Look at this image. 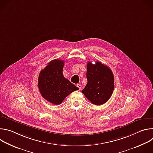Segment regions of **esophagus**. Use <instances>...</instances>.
Listing matches in <instances>:
<instances>
[{"instance_id":"obj_1","label":"esophagus","mask_w":153,"mask_h":153,"mask_svg":"<svg viewBox=\"0 0 153 153\" xmlns=\"http://www.w3.org/2000/svg\"><path fill=\"white\" fill-rule=\"evenodd\" d=\"M77 86L78 88H79V90H82V85H81L80 84H79V83L77 84Z\"/></svg>"}]
</instances>
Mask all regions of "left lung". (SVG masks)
I'll return each mask as SVG.
<instances>
[{
  "mask_svg": "<svg viewBox=\"0 0 153 153\" xmlns=\"http://www.w3.org/2000/svg\"><path fill=\"white\" fill-rule=\"evenodd\" d=\"M88 80L82 93L92 103L100 105L106 103L114 88V75L111 70L100 62L87 63Z\"/></svg>",
  "mask_w": 153,
  "mask_h": 153,
  "instance_id": "8db88e82",
  "label": "left lung"
}]
</instances>
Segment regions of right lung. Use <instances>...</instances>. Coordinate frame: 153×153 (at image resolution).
Returning <instances> with one entry per match:
<instances>
[{
	"instance_id": "add662e5",
	"label": "right lung",
	"mask_w": 153,
	"mask_h": 153,
	"mask_svg": "<svg viewBox=\"0 0 153 153\" xmlns=\"http://www.w3.org/2000/svg\"><path fill=\"white\" fill-rule=\"evenodd\" d=\"M64 62L54 59L40 71L38 86L42 96L49 102L59 105L72 92L79 88L63 75Z\"/></svg>"
}]
</instances>
